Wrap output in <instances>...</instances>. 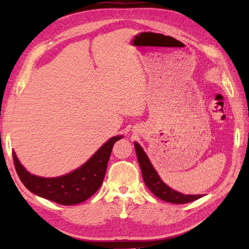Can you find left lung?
<instances>
[{
    "mask_svg": "<svg viewBox=\"0 0 249 249\" xmlns=\"http://www.w3.org/2000/svg\"><path fill=\"white\" fill-rule=\"evenodd\" d=\"M135 149L138 157V162L142 170L143 182L147 185L150 191L159 199L173 204H185L193 202L202 197V195H185L170 188L160 180L157 171L150 162L147 154L143 152L142 148L137 142H135Z\"/></svg>",
    "mask_w": 249,
    "mask_h": 249,
    "instance_id": "8db88e82",
    "label": "left lung"
}]
</instances>
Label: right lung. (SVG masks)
<instances>
[{
	"label": "right lung",
	"instance_id": "obj_1",
	"mask_svg": "<svg viewBox=\"0 0 249 249\" xmlns=\"http://www.w3.org/2000/svg\"><path fill=\"white\" fill-rule=\"evenodd\" d=\"M122 138L124 137L115 136L109 139L81 167L61 177L42 178L30 174L20 164L15 152L14 165L20 180L29 191L61 205H75L90 198L100 188L113 144Z\"/></svg>",
	"mask_w": 249,
	"mask_h": 249
}]
</instances>
